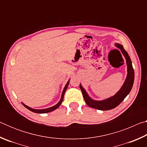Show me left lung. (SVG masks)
<instances>
[{
	"instance_id": "8db88e82",
	"label": "left lung",
	"mask_w": 147,
	"mask_h": 147,
	"mask_svg": "<svg viewBox=\"0 0 147 147\" xmlns=\"http://www.w3.org/2000/svg\"><path fill=\"white\" fill-rule=\"evenodd\" d=\"M115 47L121 50L123 56L126 59L128 72L126 78L124 81L123 86L121 87V88L119 89V91L115 95L111 96L108 98L104 99L103 100H94L93 99H92L88 95L85 89L83 88L81 84H80V88L86 103L92 108L97 109L99 110L102 111L109 110V109L115 108L119 106L122 102V101L126 98V96L129 94L131 88H132L134 81V71L130 56H129L127 52L124 50L122 45L115 43Z\"/></svg>"
}]
</instances>
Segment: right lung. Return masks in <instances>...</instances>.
Returning <instances> with one entry per match:
<instances>
[{
  "label": "right lung",
  "instance_id": "right-lung-1",
  "mask_svg": "<svg viewBox=\"0 0 147 147\" xmlns=\"http://www.w3.org/2000/svg\"><path fill=\"white\" fill-rule=\"evenodd\" d=\"M69 81L67 82V83L66 84L65 86V88L63 89V91H62V94H61V98H60V100L58 102V104H56V105H54V106H52L51 108H46V109H33L32 108H30L28 106L25 105V104H23L22 102V104H23V106L29 110H30L32 112H34V113H49V112H51V111H53L54 110H55L56 109H57L58 108V107L61 105V104L62 102H63V97H64V94L65 93L66 91V89H67L68 88V86H69Z\"/></svg>",
  "mask_w": 147,
  "mask_h": 147
}]
</instances>
